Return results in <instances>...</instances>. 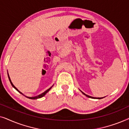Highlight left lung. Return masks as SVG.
<instances>
[{
  "label": "left lung",
  "mask_w": 129,
  "mask_h": 129,
  "mask_svg": "<svg viewBox=\"0 0 129 129\" xmlns=\"http://www.w3.org/2000/svg\"><path fill=\"white\" fill-rule=\"evenodd\" d=\"M80 91L81 92H82L83 94L84 95H85L86 96H87V98H92V99H102V98H94V97H91V96H89V95H87V94H86L85 93H84L83 92V91H82L80 90Z\"/></svg>",
  "instance_id": "8db88e82"
}]
</instances>
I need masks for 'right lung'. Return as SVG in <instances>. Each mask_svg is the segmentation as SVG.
Instances as JSON below:
<instances>
[{
  "label": "right lung",
  "instance_id": "obj_1",
  "mask_svg": "<svg viewBox=\"0 0 129 129\" xmlns=\"http://www.w3.org/2000/svg\"><path fill=\"white\" fill-rule=\"evenodd\" d=\"M8 77H9V81H10V83H11V84H12V86H13V87L14 88H15V89L16 90H17V91H18V92H19V93H20V94H23V95H24L23 94V93H22V92H20V91H19V90H18V89H17V88H16V87L15 86H14V85H13V83H12V81H11V80H10V77H9V74H8ZM52 87H53V86H52V87H50V88H49V89H47V90H46V91H45V92L42 93V94H39V95H38V96H35V97H27V96H25V97H26V98H29V99H39V98H42V97H43L44 96H45V95L46 94V93H47V92H48V91H49V90H50L51 89V88H52Z\"/></svg>",
  "mask_w": 129,
  "mask_h": 129
}]
</instances>
